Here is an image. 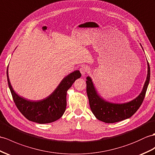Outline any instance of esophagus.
<instances>
[{
  "instance_id": "1",
  "label": "esophagus",
  "mask_w": 155,
  "mask_h": 155,
  "mask_svg": "<svg viewBox=\"0 0 155 155\" xmlns=\"http://www.w3.org/2000/svg\"><path fill=\"white\" fill-rule=\"evenodd\" d=\"M80 72L82 75V76H84L85 74L88 71V68L85 66H82L80 67Z\"/></svg>"
}]
</instances>
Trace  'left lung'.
Listing matches in <instances>:
<instances>
[{"instance_id": "left-lung-1", "label": "left lung", "mask_w": 155, "mask_h": 155, "mask_svg": "<svg viewBox=\"0 0 155 155\" xmlns=\"http://www.w3.org/2000/svg\"><path fill=\"white\" fill-rule=\"evenodd\" d=\"M140 45L143 48L141 44ZM150 74V66L147 61V75L141 92L134 99L124 103H112L103 99L98 93L91 78L87 77V94L89 106L96 118L105 123L112 124L127 119L133 116L140 107L144 99L149 84Z\"/></svg>"}]
</instances>
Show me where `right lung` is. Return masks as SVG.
Masks as SVG:
<instances>
[{
  "label": "right lung",
  "instance_id": "right-lung-1",
  "mask_svg": "<svg viewBox=\"0 0 155 155\" xmlns=\"http://www.w3.org/2000/svg\"><path fill=\"white\" fill-rule=\"evenodd\" d=\"M6 75L9 89L18 110L29 121L38 124L51 123L61 118L66 110L68 90L81 75L80 71L75 70L64 78L51 95L43 99L31 101L14 91L10 81L8 69Z\"/></svg>",
  "mask_w": 155,
  "mask_h": 155
}]
</instances>
